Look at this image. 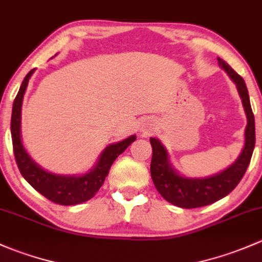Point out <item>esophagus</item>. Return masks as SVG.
I'll use <instances>...</instances> for the list:
<instances>
[{
	"label": "esophagus",
	"instance_id": "obj_1",
	"mask_svg": "<svg viewBox=\"0 0 262 262\" xmlns=\"http://www.w3.org/2000/svg\"><path fill=\"white\" fill-rule=\"evenodd\" d=\"M155 128V121L151 118H144L140 123V130L142 132H150Z\"/></svg>",
	"mask_w": 262,
	"mask_h": 262
}]
</instances>
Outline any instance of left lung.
Instances as JSON below:
<instances>
[{
    "mask_svg": "<svg viewBox=\"0 0 262 262\" xmlns=\"http://www.w3.org/2000/svg\"><path fill=\"white\" fill-rule=\"evenodd\" d=\"M218 64L236 84L242 106L246 113L247 125L245 128V144L238 158L225 170L206 178L184 177L171 165L168 150L161 141L150 137L152 146L151 159V178L156 189L165 201L180 208H198L208 206L228 195L241 182L249 168L255 149V117L250 104L249 91L241 75L237 74L223 59L217 58Z\"/></svg>",
    "mask_w": 262,
    "mask_h": 262,
    "instance_id": "1",
    "label": "left lung"
}]
</instances>
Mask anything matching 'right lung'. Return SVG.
Wrapping results in <instances>:
<instances>
[{
    "mask_svg": "<svg viewBox=\"0 0 262 262\" xmlns=\"http://www.w3.org/2000/svg\"><path fill=\"white\" fill-rule=\"evenodd\" d=\"M32 69L23 80L17 96L13 101L11 116V137H12L13 154L16 164L26 182L49 201L61 206H74L84 203L96 195L108 175L113 161L136 140V135L126 137L122 141L110 144L104 147L94 166L84 174H55L39 165L25 149L21 140V108L24 94L28 88Z\"/></svg>",
    "mask_w": 262,
    "mask_h": 262,
    "instance_id": "add662e5",
    "label": "right lung"
}]
</instances>
